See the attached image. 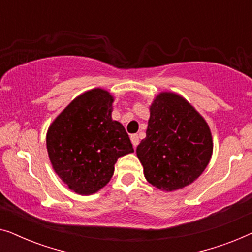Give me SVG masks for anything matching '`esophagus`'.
<instances>
[{"instance_id": "obj_1", "label": "esophagus", "mask_w": 252, "mask_h": 252, "mask_svg": "<svg viewBox=\"0 0 252 252\" xmlns=\"http://www.w3.org/2000/svg\"><path fill=\"white\" fill-rule=\"evenodd\" d=\"M130 141H132L133 147L136 148L137 144H139V142H140L139 135H137V134H132V135H130Z\"/></svg>"}]
</instances>
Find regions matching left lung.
<instances>
[{
    "label": "left lung",
    "instance_id": "8db88e82",
    "mask_svg": "<svg viewBox=\"0 0 252 252\" xmlns=\"http://www.w3.org/2000/svg\"><path fill=\"white\" fill-rule=\"evenodd\" d=\"M146 134L136 155L147 181L161 190H177L190 185L211 159L213 143L208 123L175 93L156 96Z\"/></svg>",
    "mask_w": 252,
    "mask_h": 252
}]
</instances>
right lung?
<instances>
[{
	"mask_svg": "<svg viewBox=\"0 0 252 252\" xmlns=\"http://www.w3.org/2000/svg\"><path fill=\"white\" fill-rule=\"evenodd\" d=\"M113 96L94 88L75 97L47 132V150L58 177L79 195L110 181L119 157L134 153L128 134L112 120Z\"/></svg>",
	"mask_w": 252,
	"mask_h": 252,
	"instance_id": "obj_1",
	"label": "right lung"
}]
</instances>
